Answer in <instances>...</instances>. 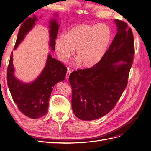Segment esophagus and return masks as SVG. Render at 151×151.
<instances>
[{
	"mask_svg": "<svg viewBox=\"0 0 151 151\" xmlns=\"http://www.w3.org/2000/svg\"><path fill=\"white\" fill-rule=\"evenodd\" d=\"M70 73H71V70H67L66 76H65V77H66L67 79H68V77H69V76H70Z\"/></svg>",
	"mask_w": 151,
	"mask_h": 151,
	"instance_id": "obj_1",
	"label": "esophagus"
}]
</instances>
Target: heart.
Wrapping results in <instances>:
<instances>
[{"mask_svg":"<svg viewBox=\"0 0 151 151\" xmlns=\"http://www.w3.org/2000/svg\"><path fill=\"white\" fill-rule=\"evenodd\" d=\"M111 39L109 27L103 23L81 24L58 37L55 48L58 58L66 62L74 54L84 67H92L99 62Z\"/></svg>","mask_w":151,"mask_h":151,"instance_id":"1","label":"heart"}]
</instances>
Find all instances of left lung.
Listing matches in <instances>:
<instances>
[{
	"label": "left lung",
	"instance_id": "8db88e82",
	"mask_svg": "<svg viewBox=\"0 0 151 151\" xmlns=\"http://www.w3.org/2000/svg\"><path fill=\"white\" fill-rule=\"evenodd\" d=\"M115 22L117 33L100 61L69 76L72 110L82 120H94L106 115L127 87L135 52L134 36L126 22L117 19Z\"/></svg>",
	"mask_w": 151,
	"mask_h": 151
}]
</instances>
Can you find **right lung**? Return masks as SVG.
<instances>
[{"label":"right lung","mask_w":151,"mask_h":151,"mask_svg":"<svg viewBox=\"0 0 151 151\" xmlns=\"http://www.w3.org/2000/svg\"><path fill=\"white\" fill-rule=\"evenodd\" d=\"M58 15H56V17ZM37 17L35 15L25 20L21 26L14 46L16 49L33 28ZM59 25L56 19L50 22V43L52 51L55 50V39ZM13 52L10 57L7 72V85L14 101L20 111L28 117L36 119L45 116L48 112L49 98L53 88L57 83L65 79L67 68L60 62L48 54L47 63L40 75L31 83H24L14 75Z\"/></svg>","instance_id":"1"}]
</instances>
